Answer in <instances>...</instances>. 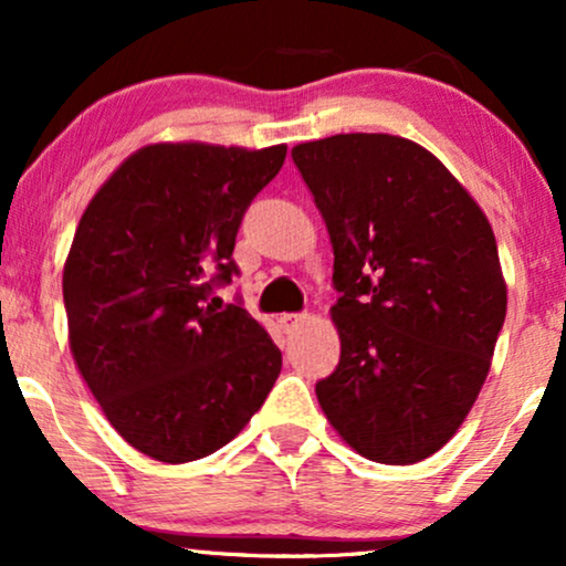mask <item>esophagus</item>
<instances>
[{
  "mask_svg": "<svg viewBox=\"0 0 566 566\" xmlns=\"http://www.w3.org/2000/svg\"><path fill=\"white\" fill-rule=\"evenodd\" d=\"M306 317L304 315H281L277 317V325H281L283 333H294L298 325H304Z\"/></svg>",
  "mask_w": 566,
  "mask_h": 566,
  "instance_id": "34e87169",
  "label": "esophagus"
}]
</instances>
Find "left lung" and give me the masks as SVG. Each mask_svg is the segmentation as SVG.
Masks as SVG:
<instances>
[{"label": "left lung", "mask_w": 566, "mask_h": 566, "mask_svg": "<svg viewBox=\"0 0 566 566\" xmlns=\"http://www.w3.org/2000/svg\"><path fill=\"white\" fill-rule=\"evenodd\" d=\"M291 157L333 243L340 361L315 394L361 457L415 464L451 441L506 317L496 235L420 144L388 134L304 142Z\"/></svg>", "instance_id": "8db88e82"}]
</instances>
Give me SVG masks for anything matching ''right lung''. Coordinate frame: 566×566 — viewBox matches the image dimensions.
Instances as JSON below:
<instances>
[{
	"label": "right lung",
	"instance_id": "right-lung-1",
	"mask_svg": "<svg viewBox=\"0 0 566 566\" xmlns=\"http://www.w3.org/2000/svg\"><path fill=\"white\" fill-rule=\"evenodd\" d=\"M285 144H149L104 180L62 272L75 367L109 424L165 464L209 457L247 428L281 375V348L230 283L235 233Z\"/></svg>",
	"mask_w": 566,
	"mask_h": 566
}]
</instances>
